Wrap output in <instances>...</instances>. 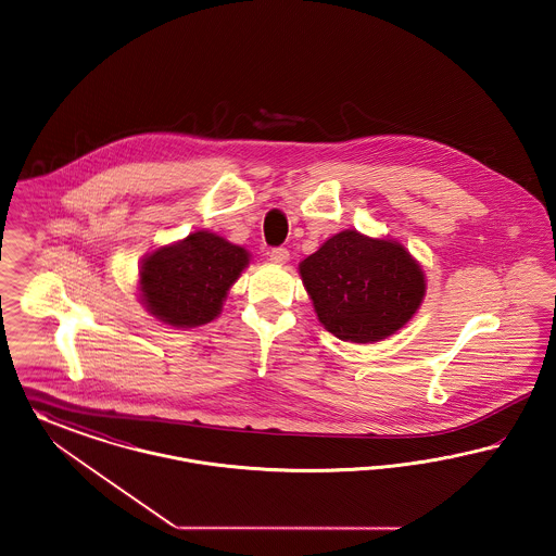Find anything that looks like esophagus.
Listing matches in <instances>:
<instances>
[{
  "label": "esophagus",
  "mask_w": 556,
  "mask_h": 556,
  "mask_svg": "<svg viewBox=\"0 0 556 556\" xmlns=\"http://www.w3.org/2000/svg\"><path fill=\"white\" fill-rule=\"evenodd\" d=\"M269 262L276 265L287 264V262H289V251H287V249H282V247L271 249V251H269Z\"/></svg>",
  "instance_id": "1"
}]
</instances>
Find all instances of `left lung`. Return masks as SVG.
Returning <instances> with one entry per match:
<instances>
[{
  "mask_svg": "<svg viewBox=\"0 0 556 556\" xmlns=\"http://www.w3.org/2000/svg\"><path fill=\"white\" fill-rule=\"evenodd\" d=\"M299 274L321 326L350 343L395 334L427 292L425 271L402 242L357 230L330 236L299 264Z\"/></svg>",
  "mask_w": 556,
  "mask_h": 556,
  "instance_id": "obj_1",
  "label": "left lung"
}]
</instances>
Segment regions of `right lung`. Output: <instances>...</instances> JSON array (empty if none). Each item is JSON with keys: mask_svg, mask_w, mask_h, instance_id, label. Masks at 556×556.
<instances>
[{"mask_svg": "<svg viewBox=\"0 0 556 556\" xmlns=\"http://www.w3.org/2000/svg\"><path fill=\"white\" fill-rule=\"evenodd\" d=\"M249 262V251L224 236L192 232L148 253L140 265V301L148 314L174 328L203 326L222 314Z\"/></svg>", "mask_w": 556, "mask_h": 556, "instance_id": "right-lung-1", "label": "right lung"}]
</instances>
